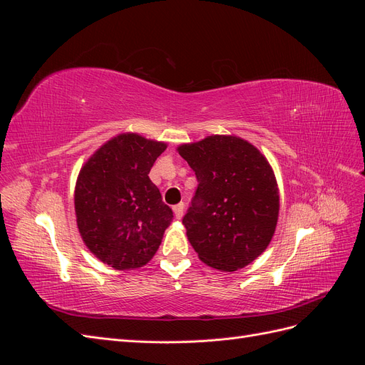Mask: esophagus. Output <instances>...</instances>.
I'll use <instances>...</instances> for the list:
<instances>
[{"instance_id":"obj_1","label":"esophagus","mask_w":365,"mask_h":365,"mask_svg":"<svg viewBox=\"0 0 365 365\" xmlns=\"http://www.w3.org/2000/svg\"><path fill=\"white\" fill-rule=\"evenodd\" d=\"M173 213H175V217H176V219H181V217H182V213H184V204L180 202V204L173 205Z\"/></svg>"}]
</instances>
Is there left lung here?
Segmentation results:
<instances>
[{
  "label": "left lung",
  "mask_w": 365,
  "mask_h": 365,
  "mask_svg": "<svg viewBox=\"0 0 365 365\" xmlns=\"http://www.w3.org/2000/svg\"><path fill=\"white\" fill-rule=\"evenodd\" d=\"M197 189L182 224L200 259L220 271L247 267L277 225L279 189L269 163L248 141L212 135L182 145Z\"/></svg>",
  "instance_id": "8db88e82"
}]
</instances>
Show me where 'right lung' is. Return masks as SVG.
Masks as SVG:
<instances>
[{"mask_svg":"<svg viewBox=\"0 0 365 365\" xmlns=\"http://www.w3.org/2000/svg\"><path fill=\"white\" fill-rule=\"evenodd\" d=\"M164 150V143L121 134L98 149L77 178L74 207L81 236L114 269L146 264L173 220L172 208L149 180Z\"/></svg>","mask_w":365,"mask_h":365,"instance_id":"add662e5","label":"right lung"}]
</instances>
